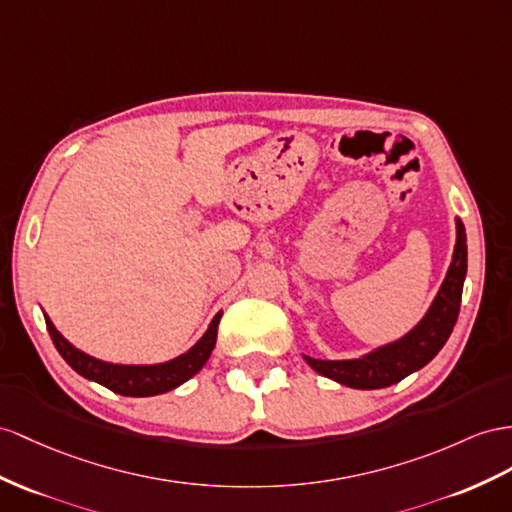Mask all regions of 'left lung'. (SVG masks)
I'll return each instance as SVG.
<instances>
[{"label": "left lung", "instance_id": "left-lung-1", "mask_svg": "<svg viewBox=\"0 0 512 512\" xmlns=\"http://www.w3.org/2000/svg\"><path fill=\"white\" fill-rule=\"evenodd\" d=\"M454 222L456 244L450 268L424 318L409 333L355 359H313L303 355L311 370L352 389H383L422 370L437 357L456 324L467 274V235L461 218H454Z\"/></svg>", "mask_w": 512, "mask_h": 512}]
</instances>
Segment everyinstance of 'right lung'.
I'll list each match as a JSON object with an SVG mask.
<instances>
[{"label":"right lung","instance_id":"obj_1","mask_svg":"<svg viewBox=\"0 0 512 512\" xmlns=\"http://www.w3.org/2000/svg\"><path fill=\"white\" fill-rule=\"evenodd\" d=\"M43 316L47 322L51 342H54L62 359L67 361L77 374H82L84 378H88V381L108 387L114 393H121V396L147 398V396H160V393L175 389L186 381H190L194 374L201 372L207 359L212 357V350L216 346L222 311H218L212 318V322H209L207 331L203 333L199 342L183 352V355L164 363H140V365L112 363V361L97 359L93 355H86L84 350L75 348L69 339L56 329L47 313H43Z\"/></svg>","mask_w":512,"mask_h":512}]
</instances>
